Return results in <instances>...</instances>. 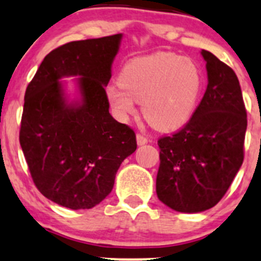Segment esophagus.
<instances>
[{
    "instance_id": "34e87169",
    "label": "esophagus",
    "mask_w": 261,
    "mask_h": 261,
    "mask_svg": "<svg viewBox=\"0 0 261 261\" xmlns=\"http://www.w3.org/2000/svg\"><path fill=\"white\" fill-rule=\"evenodd\" d=\"M136 141H138V145H145L147 143V138L141 135V134H138V135H136Z\"/></svg>"
}]
</instances>
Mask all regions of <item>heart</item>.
I'll return each instance as SVG.
<instances>
[{
  "label": "heart",
  "instance_id": "1",
  "mask_svg": "<svg viewBox=\"0 0 261 261\" xmlns=\"http://www.w3.org/2000/svg\"><path fill=\"white\" fill-rule=\"evenodd\" d=\"M201 83V73L191 58L158 51L126 62L118 83L107 87L106 97L122 120L135 112V101L141 102L144 118L152 127L172 131L192 117Z\"/></svg>",
  "mask_w": 261,
  "mask_h": 261
}]
</instances>
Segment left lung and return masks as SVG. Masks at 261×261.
<instances>
[{"mask_svg": "<svg viewBox=\"0 0 261 261\" xmlns=\"http://www.w3.org/2000/svg\"><path fill=\"white\" fill-rule=\"evenodd\" d=\"M208 84L201 103L179 131L158 140V198L184 213L221 201L244 162L246 109L235 72L207 50Z\"/></svg>", "mask_w": 261, "mask_h": 261, "instance_id": "8db88e82", "label": "left lung"}]
</instances>
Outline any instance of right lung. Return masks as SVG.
Returning <instances> with one entry per match:
<instances>
[{
    "label": "right lung",
    "instance_id": "right-lung-1",
    "mask_svg": "<svg viewBox=\"0 0 261 261\" xmlns=\"http://www.w3.org/2000/svg\"><path fill=\"white\" fill-rule=\"evenodd\" d=\"M122 35L70 41L51 50L25 92L20 145L44 197L70 210L103 201L121 163L136 150L130 126L110 114L106 86ZM75 75L81 101L68 104L63 76Z\"/></svg>",
    "mask_w": 261,
    "mask_h": 261
}]
</instances>
